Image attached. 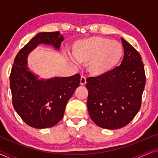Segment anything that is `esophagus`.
<instances>
[{
    "instance_id": "1",
    "label": "esophagus",
    "mask_w": 158,
    "mask_h": 158,
    "mask_svg": "<svg viewBox=\"0 0 158 158\" xmlns=\"http://www.w3.org/2000/svg\"><path fill=\"white\" fill-rule=\"evenodd\" d=\"M86 83V78L85 76H83V75H82L81 77V85H85Z\"/></svg>"
}]
</instances>
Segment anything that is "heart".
<instances>
[{
    "mask_svg": "<svg viewBox=\"0 0 158 158\" xmlns=\"http://www.w3.org/2000/svg\"><path fill=\"white\" fill-rule=\"evenodd\" d=\"M72 54L77 62L88 63L90 74L101 76L109 73L118 63L124 49L116 41L101 36H91L76 41L73 45Z\"/></svg>",
    "mask_w": 158,
    "mask_h": 158,
    "instance_id": "heart-1",
    "label": "heart"
}]
</instances>
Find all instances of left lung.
<instances>
[{"label":"left lung","instance_id":"8db88e82","mask_svg":"<svg viewBox=\"0 0 158 158\" xmlns=\"http://www.w3.org/2000/svg\"><path fill=\"white\" fill-rule=\"evenodd\" d=\"M124 55L120 66L106 74L88 77L89 115L101 128L117 129L135 118L141 107L145 73L139 53L122 38Z\"/></svg>","mask_w":158,"mask_h":158}]
</instances>
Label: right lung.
Instances as JSON below:
<instances>
[{"label":"right lung","instance_id":"add662e5","mask_svg":"<svg viewBox=\"0 0 158 158\" xmlns=\"http://www.w3.org/2000/svg\"><path fill=\"white\" fill-rule=\"evenodd\" d=\"M63 40L59 31L39 33L19 52L13 64V106L21 119L36 129L52 127L63 118L67 103L80 85L81 75L38 80L27 68V56L40 44L59 49Z\"/></svg>","mask_w":158,"mask_h":158}]
</instances>
